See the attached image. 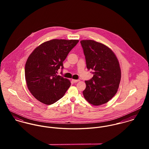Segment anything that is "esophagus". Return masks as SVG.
Masks as SVG:
<instances>
[{"mask_svg": "<svg viewBox=\"0 0 149 149\" xmlns=\"http://www.w3.org/2000/svg\"><path fill=\"white\" fill-rule=\"evenodd\" d=\"M72 81H73V83H77V82L79 81V80H74V79H72Z\"/></svg>", "mask_w": 149, "mask_h": 149, "instance_id": "esophagus-1", "label": "esophagus"}]
</instances>
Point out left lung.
<instances>
[{
	"label": "left lung",
	"mask_w": 149,
	"mask_h": 149,
	"mask_svg": "<svg viewBox=\"0 0 149 149\" xmlns=\"http://www.w3.org/2000/svg\"><path fill=\"white\" fill-rule=\"evenodd\" d=\"M85 55L86 68L93 70V77L85 81L83 91L85 100L93 106L107 103L116 93L121 79L118 60L106 45L93 40L80 41Z\"/></svg>",
	"instance_id": "obj_1"
}]
</instances>
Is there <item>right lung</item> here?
Returning <instances> with one entry per match:
<instances>
[{
  "mask_svg": "<svg viewBox=\"0 0 149 149\" xmlns=\"http://www.w3.org/2000/svg\"><path fill=\"white\" fill-rule=\"evenodd\" d=\"M77 40H52L37 47L25 65L27 88L40 102L50 105L64 96L70 86V81L56 73L63 69V61L79 42Z\"/></svg>",
  "mask_w": 149,
  "mask_h": 149,
  "instance_id": "1",
  "label": "right lung"
}]
</instances>
